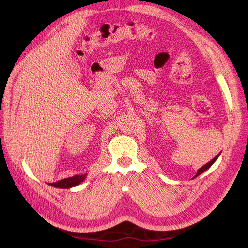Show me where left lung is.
I'll return each mask as SVG.
<instances>
[{"label": "left lung", "instance_id": "left-lung-1", "mask_svg": "<svg viewBox=\"0 0 248 248\" xmlns=\"http://www.w3.org/2000/svg\"><path fill=\"white\" fill-rule=\"evenodd\" d=\"M219 155H220V153H219L218 155H216V156L214 157V158H213V159H212L211 161H209L208 163H206V164H205V166H202V168H201V169H200V170H199L197 171V174H196V176H194L193 178H197L198 176H200V175L202 174V172H204L205 170H208V169H209L210 167H211V166H212V164H213V163H214V162L216 161V159H217V158H218V157H219Z\"/></svg>", "mask_w": 248, "mask_h": 248}]
</instances>
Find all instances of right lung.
<instances>
[{"mask_svg": "<svg viewBox=\"0 0 248 248\" xmlns=\"http://www.w3.org/2000/svg\"><path fill=\"white\" fill-rule=\"evenodd\" d=\"M87 174L82 175H76L70 178H66L63 180H60L55 183H48L50 186H54L56 188H71V187L79 185L84 180L86 179Z\"/></svg>", "mask_w": 248, "mask_h": 248, "instance_id": "obj_1", "label": "right lung"}]
</instances>
